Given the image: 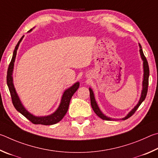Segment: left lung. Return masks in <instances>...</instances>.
Wrapping results in <instances>:
<instances>
[{
	"instance_id": "obj_1",
	"label": "left lung",
	"mask_w": 158,
	"mask_h": 158,
	"mask_svg": "<svg viewBox=\"0 0 158 158\" xmlns=\"http://www.w3.org/2000/svg\"><path fill=\"white\" fill-rule=\"evenodd\" d=\"M139 48H140V55L141 57H142V59L143 61V90L142 92V95H141V98L140 100L139 101V103H137V105L135 106L133 109L132 110V111L126 116L125 118H123L122 120H126L127 118H128L129 117H131V116L135 114V112H136V110L138 109V107H139V106L142 104V102L144 101V99L146 98V94H147V92H148V77H149V67H148V64L147 62V60L145 57V55H143V52L142 51V46L139 44ZM89 95H90V101H91V106H92V107L94 111L96 114V115L98 117H100L103 120H106V121H112L113 120V118H109L105 116L103 113L101 112V111L99 109V107H98V105L96 103V102L95 101L94 98V93L92 89L89 88Z\"/></svg>"
}]
</instances>
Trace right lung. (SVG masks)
<instances>
[{
  "mask_svg": "<svg viewBox=\"0 0 158 158\" xmlns=\"http://www.w3.org/2000/svg\"><path fill=\"white\" fill-rule=\"evenodd\" d=\"M32 30H30V31H31ZM23 36L22 37L20 40L19 41V42L16 44L15 47V51L13 52L12 58L11 60V62L9 64V67L7 69V84L8 88H9L11 98H12V101L13 103V106H15V109L17 110L18 112L21 113V114H23L25 117L27 118V119L30 121V122H32L34 124H41V125H52V124H55L57 122H59L62 119L63 117H64L66 113L67 112V110L69 108V103H70L71 98L74 93L76 92L77 89H78L80 86L79 82H76V84H74L73 86L69 88L68 89H66L64 94L62 96V100H61V103L58 109L55 111L53 114L47 117H35L32 114H30L27 110L24 108L23 106H22L20 100L18 97L17 94H16L15 87H14L13 82H12V71H13V66H14V62L15 61V57L16 55V51H17L18 47L19 46V44L23 39Z\"/></svg>",
  "mask_w": 158,
  "mask_h": 158,
  "instance_id": "1",
  "label": "right lung"
}]
</instances>
